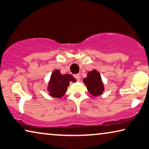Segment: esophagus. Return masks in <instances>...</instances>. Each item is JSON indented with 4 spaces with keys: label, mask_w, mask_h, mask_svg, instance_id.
Masks as SVG:
<instances>
[{
    "label": "esophagus",
    "mask_w": 149,
    "mask_h": 149,
    "mask_svg": "<svg viewBox=\"0 0 149 149\" xmlns=\"http://www.w3.org/2000/svg\"><path fill=\"white\" fill-rule=\"evenodd\" d=\"M74 77L77 80V81H79L80 79H81V75H80V74H75L74 75Z\"/></svg>",
    "instance_id": "esophagus-1"
}]
</instances>
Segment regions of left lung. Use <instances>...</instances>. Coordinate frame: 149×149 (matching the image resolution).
Masks as SVG:
<instances>
[{"label":"left lung","mask_w":149,"mask_h":149,"mask_svg":"<svg viewBox=\"0 0 149 149\" xmlns=\"http://www.w3.org/2000/svg\"><path fill=\"white\" fill-rule=\"evenodd\" d=\"M83 81L89 93L93 96L101 95L104 91V86L100 74L96 70L87 73V77L84 79Z\"/></svg>","instance_id":"1"}]
</instances>
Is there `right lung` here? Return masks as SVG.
I'll return each instance as SVG.
<instances>
[{
    "label": "right lung",
    "mask_w": 149,
    "mask_h": 149,
    "mask_svg": "<svg viewBox=\"0 0 149 149\" xmlns=\"http://www.w3.org/2000/svg\"><path fill=\"white\" fill-rule=\"evenodd\" d=\"M76 80L70 74H62L58 70H54L48 83L49 95L55 98H61L64 95L70 82Z\"/></svg>",
    "instance_id": "obj_1"
}]
</instances>
